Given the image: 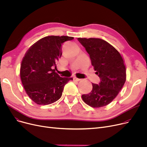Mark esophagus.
Segmentation results:
<instances>
[{
    "instance_id": "34e87169",
    "label": "esophagus",
    "mask_w": 147,
    "mask_h": 147,
    "mask_svg": "<svg viewBox=\"0 0 147 147\" xmlns=\"http://www.w3.org/2000/svg\"><path fill=\"white\" fill-rule=\"evenodd\" d=\"M73 80H74V81H76V82H79V81L81 80V79H80L77 78H76V77H74V78H73Z\"/></svg>"
}]
</instances>
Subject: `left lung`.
<instances>
[{
    "label": "left lung",
    "instance_id": "obj_1",
    "mask_svg": "<svg viewBox=\"0 0 147 147\" xmlns=\"http://www.w3.org/2000/svg\"><path fill=\"white\" fill-rule=\"evenodd\" d=\"M89 53L92 65L100 78L92 90L82 95L83 101L94 108L109 104L117 96L126 79V68L121 54L107 42L98 38H78Z\"/></svg>",
    "mask_w": 147,
    "mask_h": 147
}]
</instances>
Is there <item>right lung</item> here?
<instances>
[{"label":"right lung","instance_id":"add662e5","mask_svg":"<svg viewBox=\"0 0 147 147\" xmlns=\"http://www.w3.org/2000/svg\"><path fill=\"white\" fill-rule=\"evenodd\" d=\"M73 37L49 36L34 43L23 57L20 77L27 94L38 105H48L61 97L64 88L73 78H61L55 72L62 55L61 45Z\"/></svg>","mask_w":147,"mask_h":147}]
</instances>
